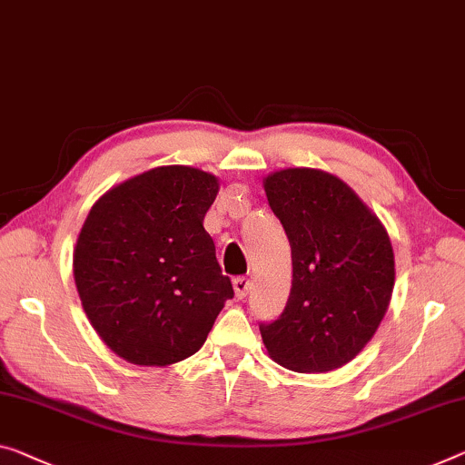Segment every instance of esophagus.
I'll return each instance as SVG.
<instances>
[{
    "mask_svg": "<svg viewBox=\"0 0 465 465\" xmlns=\"http://www.w3.org/2000/svg\"><path fill=\"white\" fill-rule=\"evenodd\" d=\"M232 287H234V292H237L239 299H245L249 295V291H252V281H249L247 276H237L232 281Z\"/></svg>",
    "mask_w": 465,
    "mask_h": 465,
    "instance_id": "1",
    "label": "esophagus"
}]
</instances>
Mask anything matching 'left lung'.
Returning a JSON list of instances; mask_svg holds the SVG:
<instances>
[{
	"label": "left lung",
	"mask_w": 465,
	"mask_h": 465,
	"mask_svg": "<svg viewBox=\"0 0 465 465\" xmlns=\"http://www.w3.org/2000/svg\"><path fill=\"white\" fill-rule=\"evenodd\" d=\"M287 232L289 302L260 332L270 357L292 372H331L374 337L395 284L384 226L337 176L287 168L263 183Z\"/></svg>",
	"instance_id": "8db88e82"
}]
</instances>
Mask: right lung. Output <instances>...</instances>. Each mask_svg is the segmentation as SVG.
<instances>
[{
	"label": "right lung",
	"instance_id": "add662e5",
	"mask_svg": "<svg viewBox=\"0 0 465 465\" xmlns=\"http://www.w3.org/2000/svg\"><path fill=\"white\" fill-rule=\"evenodd\" d=\"M216 195V176L162 166L91 208L74 249V282L93 328L126 361L168 366L199 351L234 297L203 228Z\"/></svg>",
	"mask_w": 465,
	"mask_h": 465
}]
</instances>
